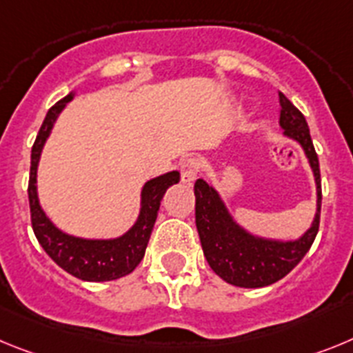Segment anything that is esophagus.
<instances>
[{"label":"esophagus","mask_w":353,"mask_h":353,"mask_svg":"<svg viewBox=\"0 0 353 353\" xmlns=\"http://www.w3.org/2000/svg\"><path fill=\"white\" fill-rule=\"evenodd\" d=\"M199 168H201V163H199V159L195 158H188L185 159L183 163H181V179L183 183H194L197 179Z\"/></svg>","instance_id":"esophagus-1"}]
</instances>
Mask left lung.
Masks as SVG:
<instances>
[{
	"label": "left lung",
	"instance_id": "8db88e82",
	"mask_svg": "<svg viewBox=\"0 0 353 353\" xmlns=\"http://www.w3.org/2000/svg\"><path fill=\"white\" fill-rule=\"evenodd\" d=\"M284 137L304 149L316 183V213L311 228L299 240H268L250 234L232 219L225 202L210 183L195 181V223L202 250L214 274L240 288H263L274 284L295 268L311 249L320 228L321 179L318 154L312 145L305 117L284 94H279Z\"/></svg>",
	"mask_w": 353,
	"mask_h": 353
}]
</instances>
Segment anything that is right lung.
<instances>
[{"instance_id":"right-lung-1","label":"right lung","mask_w":353,"mask_h":353,"mask_svg":"<svg viewBox=\"0 0 353 353\" xmlns=\"http://www.w3.org/2000/svg\"><path fill=\"white\" fill-rule=\"evenodd\" d=\"M74 94L58 101L51 106L41 125V131L37 134L35 143L32 147V167H30L28 199L30 211H32V228L37 240L42 245L51 259L67 274L74 275L81 281L88 283H104V281H115L124 275L131 274L145 254L147 243L151 238L154 228L156 216H158L159 204L163 199L168 186L179 183V172L172 170L163 176L147 181L142 188V201H140V213L133 228L124 232L119 238L112 240H88L78 236L67 234L60 231L48 214L41 208L39 194H37V168L41 159L42 149L46 140L49 139L51 130L58 115L65 108V104L72 101Z\"/></svg>"}]
</instances>
